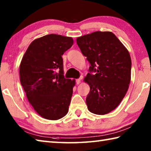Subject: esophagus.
<instances>
[{"label":"esophagus","instance_id":"34e87169","mask_svg":"<svg viewBox=\"0 0 151 151\" xmlns=\"http://www.w3.org/2000/svg\"><path fill=\"white\" fill-rule=\"evenodd\" d=\"M81 83V79H80V78L76 79V85H79V84H80Z\"/></svg>","mask_w":151,"mask_h":151}]
</instances>
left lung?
I'll return each mask as SVG.
<instances>
[{
    "instance_id": "obj_1",
    "label": "left lung",
    "mask_w": 151,
    "mask_h": 151,
    "mask_svg": "<svg viewBox=\"0 0 151 151\" xmlns=\"http://www.w3.org/2000/svg\"><path fill=\"white\" fill-rule=\"evenodd\" d=\"M91 64L84 81L90 86L86 99L88 111L103 115L119 106L129 86L131 58L127 48L112 32L96 31L76 39Z\"/></svg>"
}]
</instances>
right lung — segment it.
I'll return each instance as SVG.
<instances>
[{"instance_id": "right-lung-1", "label": "right lung", "mask_w": 151, "mask_h": 151, "mask_svg": "<svg viewBox=\"0 0 151 151\" xmlns=\"http://www.w3.org/2000/svg\"><path fill=\"white\" fill-rule=\"evenodd\" d=\"M72 37L50 34L30 43L20 65V83L30 104L42 118L56 121L68 113L75 80L64 77L62 56Z\"/></svg>"}]
</instances>
